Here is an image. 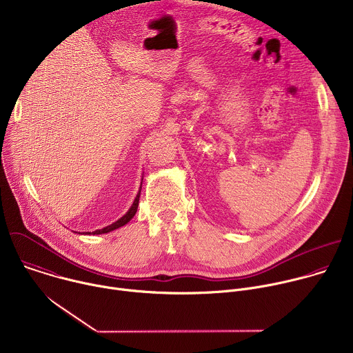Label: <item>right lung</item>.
I'll return each mask as SVG.
<instances>
[{"label":"right lung","mask_w":353,"mask_h":353,"mask_svg":"<svg viewBox=\"0 0 353 353\" xmlns=\"http://www.w3.org/2000/svg\"><path fill=\"white\" fill-rule=\"evenodd\" d=\"M142 185V184H141ZM139 195H141V190L138 191V194H137V196H135V199H134V203H132V205H131V208L128 210V212L123 216V218H120L117 222H114V223H112V225H109V226H106V228H103V229H99V230H94V232H92V234H102V233H109V232H112V230H114V229H119V228H121V226H124L125 223H128L132 218H134V215L137 214V210H138V204H139ZM89 233V232H88ZM90 234V233H89Z\"/></svg>","instance_id":"1"}]
</instances>
